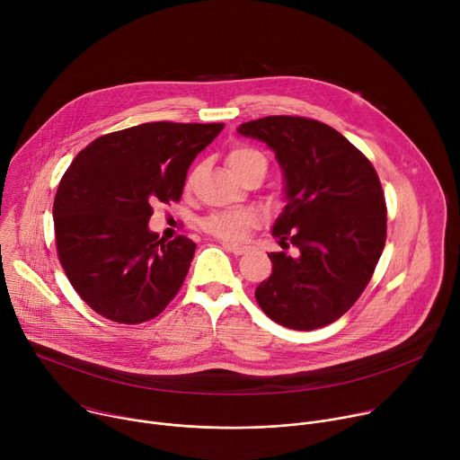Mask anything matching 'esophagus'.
Masks as SVG:
<instances>
[{"label": "esophagus", "instance_id": "34e87169", "mask_svg": "<svg viewBox=\"0 0 460 460\" xmlns=\"http://www.w3.org/2000/svg\"><path fill=\"white\" fill-rule=\"evenodd\" d=\"M220 243H222L224 249H227L229 252H233V254H236V256L247 252V247H245V245H238V243H231V242H220Z\"/></svg>", "mask_w": 460, "mask_h": 460}]
</instances>
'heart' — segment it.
<instances>
[{
	"label": "heart",
	"mask_w": 460,
	"mask_h": 460,
	"mask_svg": "<svg viewBox=\"0 0 460 460\" xmlns=\"http://www.w3.org/2000/svg\"><path fill=\"white\" fill-rule=\"evenodd\" d=\"M227 165L229 169L243 180L249 172L256 169L268 171V160L260 151L247 147V146H236L227 155ZM258 222V217L251 209H234V211H220L206 217L202 220V229L220 240L226 242H240L245 238L247 231L252 229Z\"/></svg>",
	"instance_id": "1"
}]
</instances>
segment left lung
I'll return each mask as SVG.
<instances>
[{
  "label": "left lung",
  "mask_w": 460,
  "mask_h": 460,
  "mask_svg": "<svg viewBox=\"0 0 460 460\" xmlns=\"http://www.w3.org/2000/svg\"><path fill=\"white\" fill-rule=\"evenodd\" d=\"M238 133L277 153L289 200L273 227L284 251L268 254L273 273L256 288V302L289 330H318L351 309L378 264L387 229L378 174L318 119L266 116L242 123Z\"/></svg>",
  "instance_id": "left-lung-1"
}]
</instances>
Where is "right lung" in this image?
<instances>
[{
    "label": "right lung",
    "mask_w": 460,
    "mask_h": 460,
    "mask_svg": "<svg viewBox=\"0 0 460 460\" xmlns=\"http://www.w3.org/2000/svg\"><path fill=\"white\" fill-rule=\"evenodd\" d=\"M224 123L149 121L91 142L61 176L52 206L59 264L107 320L142 323L180 291L196 249L147 227L155 204L180 202L187 169Z\"/></svg>",
    "instance_id": "add662e5"
}]
</instances>
